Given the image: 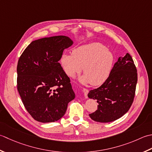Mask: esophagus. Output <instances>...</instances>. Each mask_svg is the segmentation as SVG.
<instances>
[{
    "mask_svg": "<svg viewBox=\"0 0 152 152\" xmlns=\"http://www.w3.org/2000/svg\"><path fill=\"white\" fill-rule=\"evenodd\" d=\"M83 93H84V96H85V98H88V90L86 89V88H83Z\"/></svg>",
    "mask_w": 152,
    "mask_h": 152,
    "instance_id": "esophagus-1",
    "label": "esophagus"
}]
</instances>
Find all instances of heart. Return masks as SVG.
Returning a JSON list of instances; mask_svg holds the SVG:
<instances>
[{
  "mask_svg": "<svg viewBox=\"0 0 152 152\" xmlns=\"http://www.w3.org/2000/svg\"><path fill=\"white\" fill-rule=\"evenodd\" d=\"M114 63L112 52L100 42H91L74 49L72 54H64L60 64L68 76L74 77L83 68L85 75L80 77L83 85L103 84L109 77Z\"/></svg>",
  "mask_w": 152,
  "mask_h": 152,
  "instance_id": "1",
  "label": "heart"
}]
</instances>
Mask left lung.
<instances>
[{
  "label": "left lung",
  "instance_id": "left-lung-1",
  "mask_svg": "<svg viewBox=\"0 0 152 152\" xmlns=\"http://www.w3.org/2000/svg\"><path fill=\"white\" fill-rule=\"evenodd\" d=\"M137 83V70L131 55L120 57L107 79L100 87L88 94L98 102V110L89 114L94 121L109 123L127 112L134 100Z\"/></svg>",
  "mask_w": 152,
  "mask_h": 152
}]
</instances>
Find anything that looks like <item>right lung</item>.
<instances>
[{"mask_svg":"<svg viewBox=\"0 0 152 152\" xmlns=\"http://www.w3.org/2000/svg\"><path fill=\"white\" fill-rule=\"evenodd\" d=\"M73 44L66 36L33 41L21 55L17 66L18 91L34 119L50 123L60 119L75 97L69 78L58 61Z\"/></svg>","mask_w":152,"mask_h":152,"instance_id":"add662e5","label":"right lung"}]
</instances>
